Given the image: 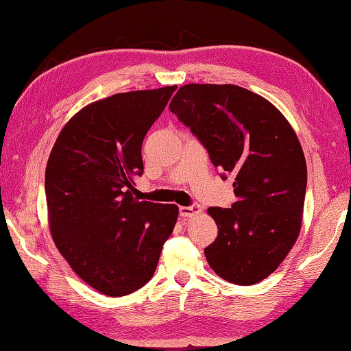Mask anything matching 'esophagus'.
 Instances as JSON below:
<instances>
[{"label": "esophagus", "mask_w": 351, "mask_h": 351, "mask_svg": "<svg viewBox=\"0 0 351 351\" xmlns=\"http://www.w3.org/2000/svg\"><path fill=\"white\" fill-rule=\"evenodd\" d=\"M201 210V207L198 204H192V206H181L180 207V215L182 218H190L193 217L195 213H198Z\"/></svg>", "instance_id": "34e87169"}]
</instances>
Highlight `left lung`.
I'll list each match as a JSON object with an SVG mask.
<instances>
[{
	"instance_id": "left-lung-1",
	"label": "left lung",
	"mask_w": 351,
	"mask_h": 351,
	"mask_svg": "<svg viewBox=\"0 0 351 351\" xmlns=\"http://www.w3.org/2000/svg\"><path fill=\"white\" fill-rule=\"evenodd\" d=\"M170 111L234 176L235 203L209 207L218 237L204 249L215 274L254 285L272 274L300 232L306 162L293 127L274 105L237 85L181 86Z\"/></svg>"
}]
</instances>
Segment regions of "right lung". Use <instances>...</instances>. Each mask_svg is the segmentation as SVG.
Listing matches in <instances>:
<instances>
[{"label": "right lung", "mask_w": 351, "mask_h": 351, "mask_svg": "<svg viewBox=\"0 0 351 351\" xmlns=\"http://www.w3.org/2000/svg\"><path fill=\"white\" fill-rule=\"evenodd\" d=\"M176 86L119 93L80 110L63 127L45 175L58 251L83 282L121 297L153 277L178 206L139 201L142 141Z\"/></svg>", "instance_id": "obj_1"}]
</instances>
